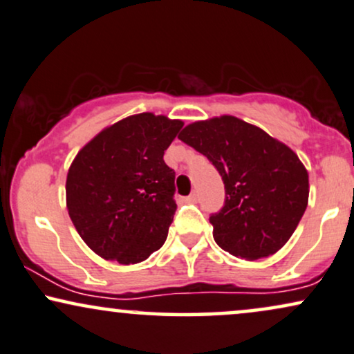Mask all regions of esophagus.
I'll list each match as a JSON object with an SVG mask.
<instances>
[{"label": "esophagus", "instance_id": "esophagus-1", "mask_svg": "<svg viewBox=\"0 0 354 354\" xmlns=\"http://www.w3.org/2000/svg\"><path fill=\"white\" fill-rule=\"evenodd\" d=\"M186 203H189V204H196L198 203V194H196V192H192V194H189L186 198Z\"/></svg>", "mask_w": 354, "mask_h": 354}]
</instances>
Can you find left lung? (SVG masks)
<instances>
[{"label": "left lung", "mask_w": 354, "mask_h": 354, "mask_svg": "<svg viewBox=\"0 0 354 354\" xmlns=\"http://www.w3.org/2000/svg\"><path fill=\"white\" fill-rule=\"evenodd\" d=\"M178 138L207 156L225 185L223 207L209 218L218 247L248 261L283 248L308 201V173L299 156L234 115L192 122Z\"/></svg>", "instance_id": "8db88e82"}]
</instances>
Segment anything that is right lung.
<instances>
[{
  "label": "right lung",
  "mask_w": 354,
  "mask_h": 354,
  "mask_svg": "<svg viewBox=\"0 0 354 354\" xmlns=\"http://www.w3.org/2000/svg\"><path fill=\"white\" fill-rule=\"evenodd\" d=\"M181 120L142 113L89 140L66 174V209L101 258L136 265L162 248L173 222L174 171L163 155Z\"/></svg>",
  "instance_id": "right-lung-1"
}]
</instances>
